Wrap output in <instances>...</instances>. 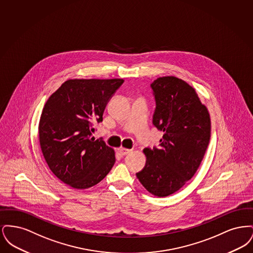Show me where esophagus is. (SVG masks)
<instances>
[{
  "label": "esophagus",
  "instance_id": "obj_1",
  "mask_svg": "<svg viewBox=\"0 0 253 253\" xmlns=\"http://www.w3.org/2000/svg\"><path fill=\"white\" fill-rule=\"evenodd\" d=\"M131 151H132V150L126 149V148H120V149H119V153L121 154V156H125V155L129 154V153H131Z\"/></svg>",
  "mask_w": 253,
  "mask_h": 253
}]
</instances>
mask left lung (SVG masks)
Wrapping results in <instances>:
<instances>
[{
    "label": "left lung",
    "mask_w": 253,
    "mask_h": 253,
    "mask_svg": "<svg viewBox=\"0 0 253 253\" xmlns=\"http://www.w3.org/2000/svg\"><path fill=\"white\" fill-rule=\"evenodd\" d=\"M157 107L153 123L164 132L159 148H145L147 161L136 177L157 197L177 192L199 168L211 138V118L195 89L166 76L151 84Z\"/></svg>",
    "instance_id": "8db88e82"
}]
</instances>
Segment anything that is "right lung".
<instances>
[{
    "mask_svg": "<svg viewBox=\"0 0 253 253\" xmlns=\"http://www.w3.org/2000/svg\"><path fill=\"white\" fill-rule=\"evenodd\" d=\"M122 79H75L49 96L39 122L40 146L49 169L77 190L102 180L113 168L115 151L92 136Z\"/></svg>",
    "mask_w": 253,
    "mask_h": 253,
    "instance_id": "obj_1",
    "label": "right lung"
}]
</instances>
